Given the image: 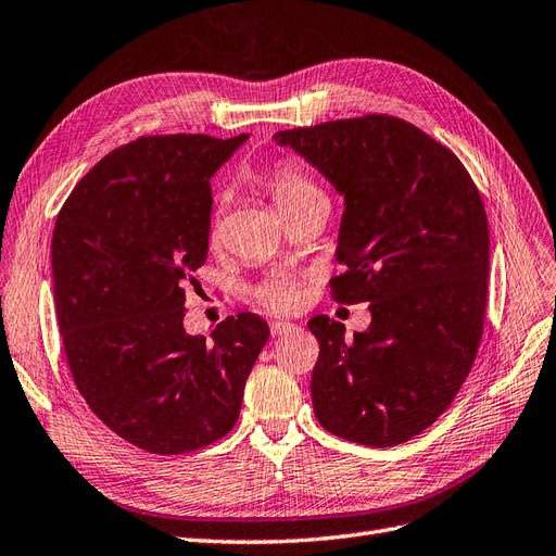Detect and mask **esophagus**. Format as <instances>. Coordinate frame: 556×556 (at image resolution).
Listing matches in <instances>:
<instances>
[{
	"mask_svg": "<svg viewBox=\"0 0 556 556\" xmlns=\"http://www.w3.org/2000/svg\"><path fill=\"white\" fill-rule=\"evenodd\" d=\"M294 331H299V327L296 324H292V321H271V336H287V333H294Z\"/></svg>",
	"mask_w": 556,
	"mask_h": 556,
	"instance_id": "obj_1",
	"label": "esophagus"
}]
</instances>
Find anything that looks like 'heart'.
Returning <instances> with one entry per match:
<instances>
[{
  "label": "heart",
  "mask_w": 556,
  "mask_h": 556,
  "mask_svg": "<svg viewBox=\"0 0 556 556\" xmlns=\"http://www.w3.org/2000/svg\"><path fill=\"white\" fill-rule=\"evenodd\" d=\"M262 186L266 193L271 195L278 212L287 220H292L308 202L324 198L319 186L305 175L299 165L290 161L276 163L266 169L262 177ZM216 237H218V218H214V225H212V239ZM253 294L260 305H264V308H269L274 313H294L303 303L301 282L290 274H274L269 278H264L255 287Z\"/></svg>",
  "instance_id": "b5f03b06"
}]
</instances>
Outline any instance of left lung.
Masks as SVG:
<instances>
[{
  "label": "left lung",
  "instance_id": "8db88e82",
  "mask_svg": "<svg viewBox=\"0 0 556 556\" xmlns=\"http://www.w3.org/2000/svg\"><path fill=\"white\" fill-rule=\"evenodd\" d=\"M344 195L331 278L338 303H370L368 331L313 317V407L324 430L389 448L430 428L465 384L483 336L490 229L448 147L391 114L280 130Z\"/></svg>",
  "mask_w": 556,
  "mask_h": 556
}]
</instances>
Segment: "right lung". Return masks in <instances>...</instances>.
Returning <instances> with one entry per match:
<instances>
[{
  "mask_svg": "<svg viewBox=\"0 0 556 556\" xmlns=\"http://www.w3.org/2000/svg\"><path fill=\"white\" fill-rule=\"evenodd\" d=\"M248 136H142L96 163L52 232L54 308L75 387L132 446L179 455L235 428L269 340L253 313L184 329L186 282L206 262L214 172Z\"/></svg>",
  "mask_w": 556,
  "mask_h": 556,
  "instance_id": "add662e5",
  "label": "right lung"
}]
</instances>
